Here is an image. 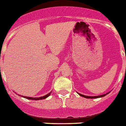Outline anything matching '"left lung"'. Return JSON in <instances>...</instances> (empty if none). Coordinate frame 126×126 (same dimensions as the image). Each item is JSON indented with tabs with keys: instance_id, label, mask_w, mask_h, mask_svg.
Segmentation results:
<instances>
[{
	"instance_id": "left-lung-1",
	"label": "left lung",
	"mask_w": 126,
	"mask_h": 126,
	"mask_svg": "<svg viewBox=\"0 0 126 126\" xmlns=\"http://www.w3.org/2000/svg\"><path fill=\"white\" fill-rule=\"evenodd\" d=\"M108 93H106V94H105L100 95V96H85V95H83V94H79V93H78V94H79V96H81L84 97V98H85L93 99V98H101V97H104V96H105L106 95H107Z\"/></svg>"
}]
</instances>
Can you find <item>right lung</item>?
<instances>
[{
  "label": "right lung",
  "mask_w": 126,
  "mask_h": 126,
  "mask_svg": "<svg viewBox=\"0 0 126 126\" xmlns=\"http://www.w3.org/2000/svg\"><path fill=\"white\" fill-rule=\"evenodd\" d=\"M50 93H48V94H47V95L45 96H41V97H39V98H32V97H27V96H23L24 98L26 99H28V100H43V99H45L47 98V97H48L50 94Z\"/></svg>",
  "instance_id": "right-lung-1"
}]
</instances>
